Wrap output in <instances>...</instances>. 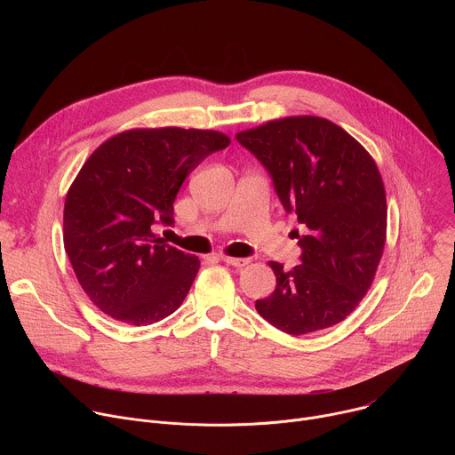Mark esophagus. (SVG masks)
I'll return each mask as SVG.
<instances>
[{
	"instance_id": "1",
	"label": "esophagus",
	"mask_w": 455,
	"mask_h": 455,
	"mask_svg": "<svg viewBox=\"0 0 455 455\" xmlns=\"http://www.w3.org/2000/svg\"><path fill=\"white\" fill-rule=\"evenodd\" d=\"M221 261L227 263V265H230V267H237V268L248 265V259H244V257H228V255H221Z\"/></svg>"
}]
</instances>
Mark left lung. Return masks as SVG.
<instances>
[{
  "instance_id": "1",
  "label": "left lung",
  "mask_w": 455,
  "mask_h": 455,
  "mask_svg": "<svg viewBox=\"0 0 455 455\" xmlns=\"http://www.w3.org/2000/svg\"><path fill=\"white\" fill-rule=\"evenodd\" d=\"M235 140L272 178L300 230V265L272 261L277 286L255 309L288 335H307L344 320L367 293L385 244L387 204L371 155L320 116L272 120Z\"/></svg>"
}]
</instances>
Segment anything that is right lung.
I'll return each instance as SVG.
<instances>
[{
    "label": "right lung",
    "instance_id": "obj_1",
    "mask_svg": "<svg viewBox=\"0 0 455 455\" xmlns=\"http://www.w3.org/2000/svg\"><path fill=\"white\" fill-rule=\"evenodd\" d=\"M230 139L204 129H132L83 165L64 204V248L88 297L109 316L149 326L174 313L200 259L165 244L185 178Z\"/></svg>",
    "mask_w": 455,
    "mask_h": 455
}]
</instances>
